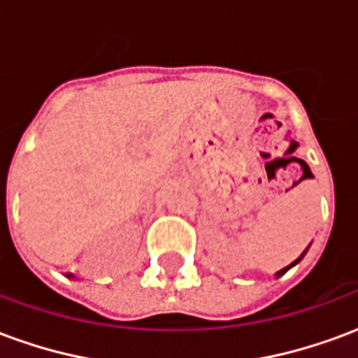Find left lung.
Returning a JSON list of instances; mask_svg holds the SVG:
<instances>
[{
    "label": "left lung",
    "mask_w": 358,
    "mask_h": 358,
    "mask_svg": "<svg viewBox=\"0 0 358 358\" xmlns=\"http://www.w3.org/2000/svg\"><path fill=\"white\" fill-rule=\"evenodd\" d=\"M308 248H310V245H308ZM308 248H307V249H305V251H303V253H301V257H299V259H295V261H293V263H292V264H289V266H285V268H282V270H278V272H276V278H280V276H282V274H285V272H287V270L292 268V266H295V264L299 263L301 259H303V257L307 255V251H308Z\"/></svg>",
    "instance_id": "8db88e82"
}]
</instances>
